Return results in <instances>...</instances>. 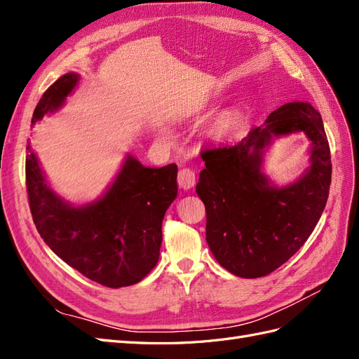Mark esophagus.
Listing matches in <instances>:
<instances>
[{"instance_id": "1", "label": "esophagus", "mask_w": 359, "mask_h": 359, "mask_svg": "<svg viewBox=\"0 0 359 359\" xmlns=\"http://www.w3.org/2000/svg\"><path fill=\"white\" fill-rule=\"evenodd\" d=\"M178 184L182 190H190L193 189L194 184H196V175L194 172L189 168H182L178 172Z\"/></svg>"}]
</instances>
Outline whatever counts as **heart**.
<instances>
[{
	"instance_id": "obj_1",
	"label": "heart",
	"mask_w": 359,
	"mask_h": 359,
	"mask_svg": "<svg viewBox=\"0 0 359 359\" xmlns=\"http://www.w3.org/2000/svg\"><path fill=\"white\" fill-rule=\"evenodd\" d=\"M241 123H243L241 109H238V107H231V109L224 111L219 118L215 119L214 124L208 128V132H206V136H208L211 140H224L241 126ZM161 135L165 137L169 136L166 130H163Z\"/></svg>"
}]
</instances>
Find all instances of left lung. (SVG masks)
I'll use <instances>...</instances> for the list:
<instances>
[{
    "mask_svg": "<svg viewBox=\"0 0 359 359\" xmlns=\"http://www.w3.org/2000/svg\"><path fill=\"white\" fill-rule=\"evenodd\" d=\"M304 133L311 165L287 187L264 175L266 149L277 137ZM196 186L206 210V243L223 268L243 278L268 276L307 241L327 205L331 153L320 114L309 102L271 112L235 145L202 151Z\"/></svg>",
    "mask_w": 359,
    "mask_h": 359,
    "instance_id": "8db88e82",
    "label": "left lung"
}]
</instances>
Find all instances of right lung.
<instances>
[{
	"instance_id": "add662e5",
	"label": "right lung",
	"mask_w": 359,
	"mask_h": 359,
	"mask_svg": "<svg viewBox=\"0 0 359 359\" xmlns=\"http://www.w3.org/2000/svg\"><path fill=\"white\" fill-rule=\"evenodd\" d=\"M81 79L66 73L43 94L31 124L57 112ZM27 191L40 236L64 262L107 287L142 280L157 264L161 223L178 194L177 165L147 168L127 154L99 199L73 205L53 191L31 144L27 147Z\"/></svg>"
}]
</instances>
